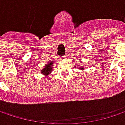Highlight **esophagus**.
I'll return each mask as SVG.
<instances>
[{"instance_id":"1","label":"esophagus","mask_w":125,"mask_h":125,"mask_svg":"<svg viewBox=\"0 0 125 125\" xmlns=\"http://www.w3.org/2000/svg\"><path fill=\"white\" fill-rule=\"evenodd\" d=\"M62 60H65V59H66V56H65V55L62 56Z\"/></svg>"}]
</instances>
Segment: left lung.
Returning a JSON list of instances; mask_svg holds the SVG:
<instances>
[{
    "label": "left lung",
    "mask_w": 125,
    "mask_h": 125,
    "mask_svg": "<svg viewBox=\"0 0 125 125\" xmlns=\"http://www.w3.org/2000/svg\"><path fill=\"white\" fill-rule=\"evenodd\" d=\"M80 69H83V67H81Z\"/></svg>",
    "instance_id": "left-lung-1"
}]
</instances>
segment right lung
<instances>
[{"label":"right lung","instance_id":"right-lung-1","mask_svg":"<svg viewBox=\"0 0 125 125\" xmlns=\"http://www.w3.org/2000/svg\"><path fill=\"white\" fill-rule=\"evenodd\" d=\"M52 64H53V63H51V62H49V64H47V65L45 66V67L42 70V73L43 74L45 75L49 74L51 72V70H52V68L51 67V66Z\"/></svg>","mask_w":125,"mask_h":125}]
</instances>
